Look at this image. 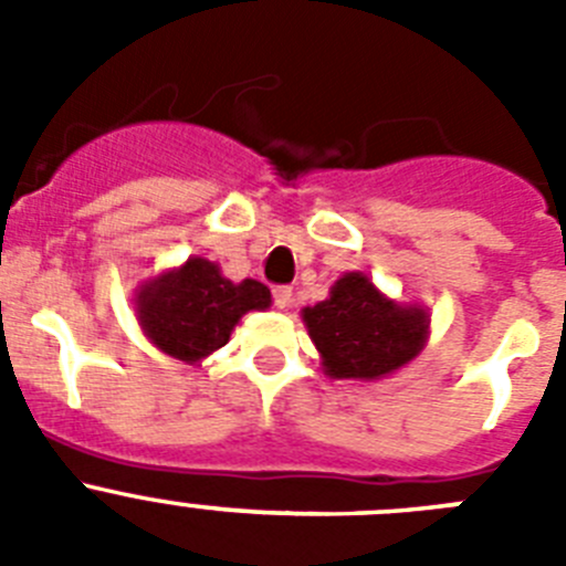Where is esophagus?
<instances>
[{
  "label": "esophagus",
  "instance_id": "34e87169",
  "mask_svg": "<svg viewBox=\"0 0 566 566\" xmlns=\"http://www.w3.org/2000/svg\"><path fill=\"white\" fill-rule=\"evenodd\" d=\"M272 297H274V306L289 308L292 306V286H274Z\"/></svg>",
  "mask_w": 566,
  "mask_h": 566
}]
</instances>
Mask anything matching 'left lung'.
Instances as JSON below:
<instances>
[{"label":"left lung","instance_id":"left-lung-1","mask_svg":"<svg viewBox=\"0 0 566 566\" xmlns=\"http://www.w3.org/2000/svg\"><path fill=\"white\" fill-rule=\"evenodd\" d=\"M308 337L332 379H379L411 363L428 339V312L385 297L368 274L345 272L317 306L303 308Z\"/></svg>","mask_w":566,"mask_h":566}]
</instances>
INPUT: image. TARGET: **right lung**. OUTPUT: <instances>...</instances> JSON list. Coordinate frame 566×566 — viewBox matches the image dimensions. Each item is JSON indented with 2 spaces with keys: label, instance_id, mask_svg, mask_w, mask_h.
<instances>
[{
  "label": "right lung",
  "instance_id": "right-lung-1",
  "mask_svg": "<svg viewBox=\"0 0 566 566\" xmlns=\"http://www.w3.org/2000/svg\"><path fill=\"white\" fill-rule=\"evenodd\" d=\"M272 292L258 280L232 283L218 263L189 258L184 266L147 280L135 292V314L155 348L195 365L229 343L247 312H266Z\"/></svg>",
  "mask_w": 566,
  "mask_h": 566
}]
</instances>
